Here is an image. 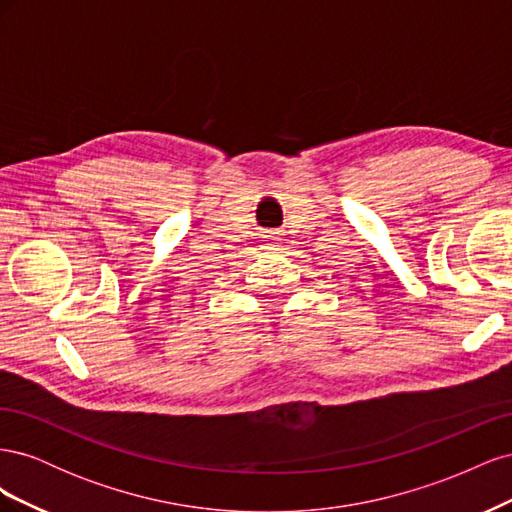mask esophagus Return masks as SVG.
<instances>
[{"label":"esophagus","instance_id":"esophagus-1","mask_svg":"<svg viewBox=\"0 0 512 512\" xmlns=\"http://www.w3.org/2000/svg\"><path fill=\"white\" fill-rule=\"evenodd\" d=\"M265 239H267V245H275V241H280V239H277V232H275V230L267 232Z\"/></svg>","mask_w":512,"mask_h":512}]
</instances>
